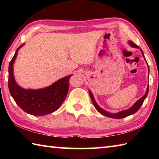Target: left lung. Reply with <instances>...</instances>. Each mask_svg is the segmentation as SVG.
<instances>
[{
	"label": "left lung",
	"mask_w": 159,
	"mask_h": 159,
	"mask_svg": "<svg viewBox=\"0 0 159 159\" xmlns=\"http://www.w3.org/2000/svg\"><path fill=\"white\" fill-rule=\"evenodd\" d=\"M129 43H130V45H131V46H133L134 48H139L138 45H137L135 43H134L133 41H130V42H129ZM140 50H141V52L142 53V55H143V57H144L143 51L142 50V49H140ZM144 59H145V57H144ZM145 60H146V59H145ZM147 65H148V64H147ZM148 69H149V65H148ZM148 93H149V85H148V87H147V92H146V93H145V95L143 97H142V98L139 99L138 102H136V103L134 104V105L131 107V108L128 109L127 110H124V111H120L119 113H118V114H110V113L107 112L106 111H104V109H102V108H100V107L98 106V104L96 103L95 99H94V97L92 93H91L90 91H89V94H90V98H91V100H92L93 105H94V107H95V109L98 110V111L99 113H100V114H102V115L105 116H107V117L111 118H125L126 116H130V115L133 114L135 112L138 111V110L139 109V108H140V107H141V106L142 105V104H143V102L144 101L145 98H147V96L148 95Z\"/></svg>",
	"instance_id": "left-lung-1"
}]
</instances>
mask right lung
<instances>
[{
    "label": "right lung",
    "instance_id": "add662e5",
    "mask_svg": "<svg viewBox=\"0 0 159 159\" xmlns=\"http://www.w3.org/2000/svg\"><path fill=\"white\" fill-rule=\"evenodd\" d=\"M19 47L9 64L8 88L16 103L24 111L34 116H44L57 110L66 99L71 76L64 77L43 89L25 90L16 83L12 65L17 57Z\"/></svg>",
    "mask_w": 159,
    "mask_h": 159
}]
</instances>
